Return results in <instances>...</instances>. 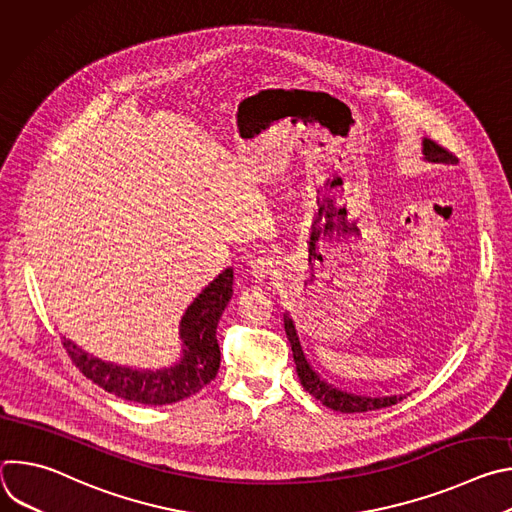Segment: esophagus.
<instances>
[{
  "instance_id": "34e87169",
  "label": "esophagus",
  "mask_w": 512,
  "mask_h": 512,
  "mask_svg": "<svg viewBox=\"0 0 512 512\" xmlns=\"http://www.w3.org/2000/svg\"><path fill=\"white\" fill-rule=\"evenodd\" d=\"M251 273L261 281L269 279L277 273V261L273 257H267V255L257 257V259L251 261Z\"/></svg>"
}]
</instances>
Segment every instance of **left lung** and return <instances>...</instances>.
<instances>
[{
	"instance_id": "left-lung-1",
	"label": "left lung",
	"mask_w": 512,
	"mask_h": 512,
	"mask_svg": "<svg viewBox=\"0 0 512 512\" xmlns=\"http://www.w3.org/2000/svg\"><path fill=\"white\" fill-rule=\"evenodd\" d=\"M423 156L427 162L433 164H456L458 158L454 154H450L442 145H437L431 139H423ZM283 326H285V334L291 346V352H294V360H296V371L300 377L302 387L316 397L322 405L340 411V413H364V411H377V409H385L391 407L399 401L405 399V395H391V397H364V395H354V393H346L336 389L334 385L326 383L312 367L310 362L302 350L298 332H296V324L287 314H283Z\"/></svg>"
}]
</instances>
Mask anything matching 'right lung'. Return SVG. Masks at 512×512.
I'll return each mask as SVG.
<instances>
[{"label":"right lung","instance_id":"1","mask_svg":"<svg viewBox=\"0 0 512 512\" xmlns=\"http://www.w3.org/2000/svg\"><path fill=\"white\" fill-rule=\"evenodd\" d=\"M231 298L233 269L229 267L210 281L184 312L180 320L182 358L170 369L139 371L121 367L85 352L68 338L62 346L79 371L107 393L141 405H170L196 395L216 377L221 367L216 326Z\"/></svg>","mask_w":512,"mask_h":512}]
</instances>
